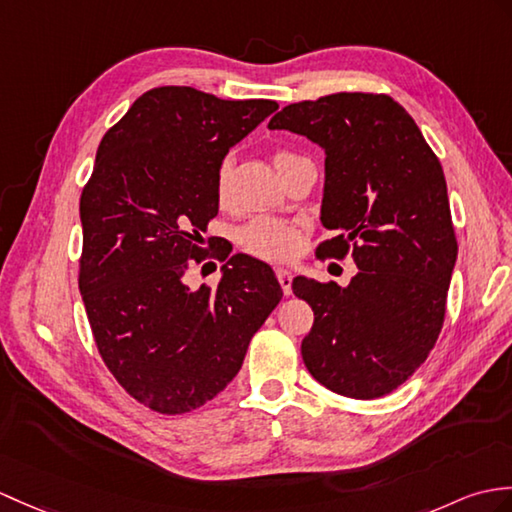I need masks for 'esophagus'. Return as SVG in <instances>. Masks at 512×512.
<instances>
[{
    "instance_id": "obj_1",
    "label": "esophagus",
    "mask_w": 512,
    "mask_h": 512,
    "mask_svg": "<svg viewBox=\"0 0 512 512\" xmlns=\"http://www.w3.org/2000/svg\"><path fill=\"white\" fill-rule=\"evenodd\" d=\"M277 279H279V285L285 296L292 294V272L285 270V268H279L277 270Z\"/></svg>"
}]
</instances>
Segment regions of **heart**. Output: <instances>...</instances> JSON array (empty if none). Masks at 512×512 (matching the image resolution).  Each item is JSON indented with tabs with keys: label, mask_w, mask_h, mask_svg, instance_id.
<instances>
[{
	"label": "heart",
	"mask_w": 512,
	"mask_h": 512,
	"mask_svg": "<svg viewBox=\"0 0 512 512\" xmlns=\"http://www.w3.org/2000/svg\"><path fill=\"white\" fill-rule=\"evenodd\" d=\"M290 157H294V154L279 150L275 152L272 161H275V165H279ZM231 174H233L231 159H222L216 172V196L220 202L229 198ZM240 246L248 255L279 264V261H288L299 253L301 231L294 222L283 220V218H255L240 231Z\"/></svg>",
	"instance_id": "obj_1"
}]
</instances>
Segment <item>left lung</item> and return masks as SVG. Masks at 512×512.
<instances>
[{
  "instance_id": "obj_1",
  "label": "left lung",
  "mask_w": 512,
  "mask_h": 512,
  "mask_svg": "<svg viewBox=\"0 0 512 512\" xmlns=\"http://www.w3.org/2000/svg\"><path fill=\"white\" fill-rule=\"evenodd\" d=\"M270 130L325 150L323 259L353 257L347 288L296 277L314 312L301 355L316 382L351 399L399 388L441 334L458 242L441 161L386 93H331L288 104Z\"/></svg>"
}]
</instances>
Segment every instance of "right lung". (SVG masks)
Returning a JSON list of instances; mask_svg holds the SVG:
<instances>
[{
  "label": "right lung",
  "mask_w": 512,
  "mask_h": 512,
  "mask_svg": "<svg viewBox=\"0 0 512 512\" xmlns=\"http://www.w3.org/2000/svg\"><path fill=\"white\" fill-rule=\"evenodd\" d=\"M277 109L157 87L100 141L80 196L78 288L106 368L159 414L192 412L227 388L283 296L264 261L202 248L220 161ZM209 256L228 261L221 283L189 291L184 272Z\"/></svg>",
  "instance_id": "right-lung-1"
}]
</instances>
